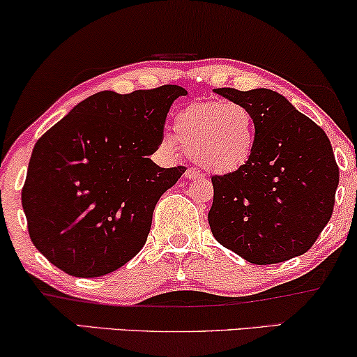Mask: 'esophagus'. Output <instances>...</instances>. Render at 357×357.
Returning a JSON list of instances; mask_svg holds the SVG:
<instances>
[{
    "mask_svg": "<svg viewBox=\"0 0 357 357\" xmlns=\"http://www.w3.org/2000/svg\"><path fill=\"white\" fill-rule=\"evenodd\" d=\"M202 174L198 172V170L195 167H188L187 172H185V178L188 180H195V178H200Z\"/></svg>",
    "mask_w": 357,
    "mask_h": 357,
    "instance_id": "34e87169",
    "label": "esophagus"
}]
</instances>
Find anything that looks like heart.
<instances>
[{
  "label": "heart",
  "instance_id": "heart-1",
  "mask_svg": "<svg viewBox=\"0 0 357 357\" xmlns=\"http://www.w3.org/2000/svg\"><path fill=\"white\" fill-rule=\"evenodd\" d=\"M174 132L180 146L215 174L244 167L256 149V118L238 101H195L185 106L174 119ZM164 146L174 149L175 141L165 137Z\"/></svg>",
  "mask_w": 357,
  "mask_h": 357
}]
</instances>
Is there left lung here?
I'll return each instance as SVG.
<instances>
[{
	"label": "left lung",
	"instance_id": "1",
	"mask_svg": "<svg viewBox=\"0 0 357 357\" xmlns=\"http://www.w3.org/2000/svg\"><path fill=\"white\" fill-rule=\"evenodd\" d=\"M215 91L252 111L256 149L244 167L211 177L213 236L257 266L302 256L335 208L340 169L330 139L275 91Z\"/></svg>",
	"mask_w": 357,
	"mask_h": 357
}]
</instances>
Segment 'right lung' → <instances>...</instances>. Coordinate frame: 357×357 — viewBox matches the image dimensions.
<instances>
[{
	"instance_id": "obj_1",
	"label": "right lung",
	"mask_w": 357,
	"mask_h": 357,
	"mask_svg": "<svg viewBox=\"0 0 357 357\" xmlns=\"http://www.w3.org/2000/svg\"><path fill=\"white\" fill-rule=\"evenodd\" d=\"M187 90L162 85L78 103L36 142L21 200L37 251L73 277H100L146 244L152 213L187 170L149 159L170 106Z\"/></svg>"
}]
</instances>
